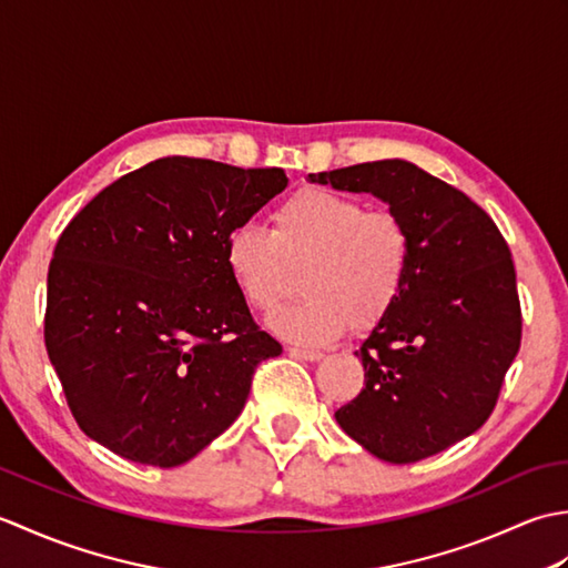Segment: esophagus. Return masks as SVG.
<instances>
[{
    "label": "esophagus",
    "instance_id": "1",
    "mask_svg": "<svg viewBox=\"0 0 568 568\" xmlns=\"http://www.w3.org/2000/svg\"><path fill=\"white\" fill-rule=\"evenodd\" d=\"M291 356L300 361H320L324 354L315 352V348H303V346H291Z\"/></svg>",
    "mask_w": 568,
    "mask_h": 568
}]
</instances>
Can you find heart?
<instances>
[{
  "instance_id": "b5f03b06",
  "label": "heart",
  "mask_w": 568,
  "mask_h": 568,
  "mask_svg": "<svg viewBox=\"0 0 568 568\" xmlns=\"http://www.w3.org/2000/svg\"><path fill=\"white\" fill-rule=\"evenodd\" d=\"M413 234L403 216L342 192L305 187L277 204L271 234L239 226L224 244L226 273L258 312H275L303 273V300L268 327L300 346L329 344L348 329H371L405 293Z\"/></svg>"
}]
</instances>
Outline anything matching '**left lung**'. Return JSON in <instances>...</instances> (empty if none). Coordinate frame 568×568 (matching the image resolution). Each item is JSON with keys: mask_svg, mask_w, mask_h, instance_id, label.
I'll list each match as a JSON object with an SVG mask.
<instances>
[{"mask_svg": "<svg viewBox=\"0 0 568 568\" xmlns=\"http://www.w3.org/2000/svg\"><path fill=\"white\" fill-rule=\"evenodd\" d=\"M310 180L388 202L415 244L405 293L356 352L366 388L334 417L383 462L439 454L490 417L520 352L510 248L474 200L415 163H358Z\"/></svg>", "mask_w": 568, "mask_h": 568, "instance_id": "8db88e82", "label": "left lung"}]
</instances>
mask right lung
<instances>
[{
  "label": "right lung",
  "mask_w": 568,
  "mask_h": 568,
  "mask_svg": "<svg viewBox=\"0 0 568 568\" xmlns=\"http://www.w3.org/2000/svg\"><path fill=\"white\" fill-rule=\"evenodd\" d=\"M285 185L283 168L168 155L72 216L48 265L43 339L90 439L171 468L239 417L283 346L253 322L224 244Z\"/></svg>",
  "instance_id": "obj_1"
}]
</instances>
